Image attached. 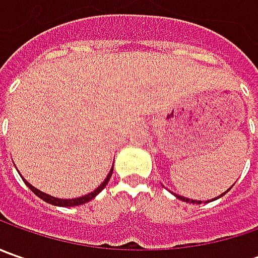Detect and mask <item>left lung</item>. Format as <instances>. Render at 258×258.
<instances>
[{"instance_id": "1", "label": "left lung", "mask_w": 258, "mask_h": 258, "mask_svg": "<svg viewBox=\"0 0 258 258\" xmlns=\"http://www.w3.org/2000/svg\"><path fill=\"white\" fill-rule=\"evenodd\" d=\"M230 189H231V188H228V189H227V191H225L224 194H221V195H220L218 198H221V197H223V195H225V194L228 192ZM175 197H176V198H179L181 201H186V203H191V204H201V203H203V201H195V200H189V198H185V197H181V195H175ZM215 200H217V198H215Z\"/></svg>"}]
</instances>
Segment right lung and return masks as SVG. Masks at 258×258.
Instances as JSON below:
<instances>
[{
	"label": "right lung",
	"mask_w": 258,
	"mask_h": 258,
	"mask_svg": "<svg viewBox=\"0 0 258 258\" xmlns=\"http://www.w3.org/2000/svg\"><path fill=\"white\" fill-rule=\"evenodd\" d=\"M112 172H113V166H112V169H110V172L107 173V176H106V179H104L103 182L100 183L94 191H92L90 194H87L85 197H79V198H72V200H63V198H55V197H51V195H48V194L45 192H41L40 189H37L34 188L31 183H28L27 181H24L27 183V186L33 191V192L38 197V198H41L43 201L45 203L51 204V205H57V207H76V205H82V204H86L89 203V201H92L94 197L97 195L99 192H102V189H103L104 186L107 185L109 182V179H110V176H112Z\"/></svg>",
	"instance_id": "obj_1"
}]
</instances>
